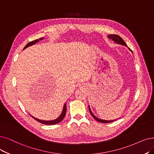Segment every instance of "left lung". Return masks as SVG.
<instances>
[{
  "label": "left lung",
  "mask_w": 154,
  "mask_h": 154,
  "mask_svg": "<svg viewBox=\"0 0 154 154\" xmlns=\"http://www.w3.org/2000/svg\"><path fill=\"white\" fill-rule=\"evenodd\" d=\"M108 37L110 38V39H112V40H114L116 43H117V44H121L122 45H125V46H127L126 45V44L124 42V40H122V38L121 37H120V36L119 35H109L108 36ZM129 49H130V51H131V49L130 48H128ZM132 52V51H131ZM88 109H89V111L91 115V116L93 117V118L96 120L98 122H102V123H109V122H113L115 120H112V121H106V120H102V119H100L97 118L96 116H95V115L92 113V112L91 111V109L90 108V106L88 107Z\"/></svg>",
  "instance_id": "8db88e82"
}]
</instances>
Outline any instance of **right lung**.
Instances as JSON below:
<instances>
[{
	"label": "right lung",
	"instance_id": "right-lung-1",
	"mask_svg": "<svg viewBox=\"0 0 154 154\" xmlns=\"http://www.w3.org/2000/svg\"><path fill=\"white\" fill-rule=\"evenodd\" d=\"M43 38H39V40H42ZM37 42H38V39H37V40H33V41H32V42H29L28 44L25 47H24V49H25L26 48H27V47H29V46H31V45H32L36 44V43ZM24 49H23V50H24ZM66 113V103L64 104V107H63V112H62V114H60V116L58 118H57L56 119H55V120H53V121H43V120L38 119H37V118H35V117H33V116H32L33 118H34L35 119H36L37 121H38L39 122H41V123H42V124L48 125H52L57 124V123H59V122H60V121H62L63 120L64 118L65 117Z\"/></svg>",
	"mask_w": 154,
	"mask_h": 154
}]
</instances>
